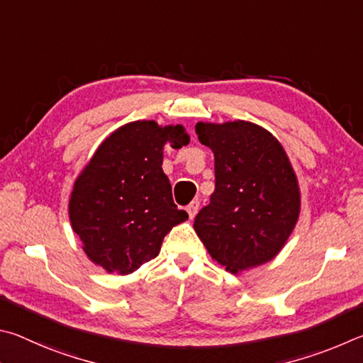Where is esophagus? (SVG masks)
Listing matches in <instances>:
<instances>
[{"mask_svg": "<svg viewBox=\"0 0 363 363\" xmlns=\"http://www.w3.org/2000/svg\"><path fill=\"white\" fill-rule=\"evenodd\" d=\"M198 211H199V201H193L189 202V206H186V212L189 215V218H194Z\"/></svg>", "mask_w": 363, "mask_h": 363, "instance_id": "obj_1", "label": "esophagus"}]
</instances>
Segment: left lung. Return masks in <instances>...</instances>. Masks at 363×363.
Masks as SVG:
<instances>
[{
	"mask_svg": "<svg viewBox=\"0 0 363 363\" xmlns=\"http://www.w3.org/2000/svg\"><path fill=\"white\" fill-rule=\"evenodd\" d=\"M215 156V191L194 230L213 259L239 272L274 258L300 213L295 172L281 143L245 121L196 124Z\"/></svg>",
	"mask_w": 363,
	"mask_h": 363,
	"instance_id": "left-lung-1",
	"label": "left lung"
}]
</instances>
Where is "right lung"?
<instances>
[{
	"label": "right lung",
	"instance_id": "add662e5",
	"mask_svg": "<svg viewBox=\"0 0 363 363\" xmlns=\"http://www.w3.org/2000/svg\"><path fill=\"white\" fill-rule=\"evenodd\" d=\"M182 148V125L137 121L113 132L74 183L69 221L84 252L108 272L130 274L151 262L172 228L188 218L172 199L162 148Z\"/></svg>",
	"mask_w": 363,
	"mask_h": 363
}]
</instances>
